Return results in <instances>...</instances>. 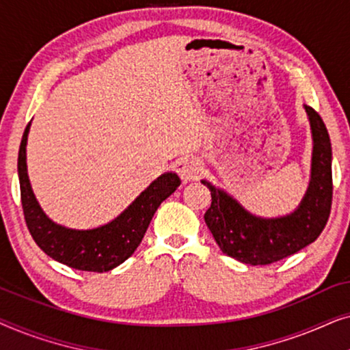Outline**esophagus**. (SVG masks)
<instances>
[{
    "instance_id": "obj_1",
    "label": "esophagus",
    "mask_w": 350,
    "mask_h": 350,
    "mask_svg": "<svg viewBox=\"0 0 350 350\" xmlns=\"http://www.w3.org/2000/svg\"><path fill=\"white\" fill-rule=\"evenodd\" d=\"M175 170L178 172L181 180L185 181L196 180L200 174V162L193 156L181 157V159L176 161Z\"/></svg>"
}]
</instances>
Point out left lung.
Instances as JSON below:
<instances>
[{
  "label": "left lung",
  "mask_w": 350,
  "mask_h": 350,
  "mask_svg": "<svg viewBox=\"0 0 350 350\" xmlns=\"http://www.w3.org/2000/svg\"><path fill=\"white\" fill-rule=\"evenodd\" d=\"M312 132L310 181L298 208L279 218H261L247 212L226 191L202 180L212 194L204 219L224 255L252 266L271 265L308 247L323 231L333 199L332 142L314 108L304 105Z\"/></svg>",
  "instance_id": "1"
}]
</instances>
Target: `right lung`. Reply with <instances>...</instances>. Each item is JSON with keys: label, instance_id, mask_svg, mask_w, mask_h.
<instances>
[{"label": "right lung", "instance_id": "add662e5", "mask_svg": "<svg viewBox=\"0 0 350 350\" xmlns=\"http://www.w3.org/2000/svg\"><path fill=\"white\" fill-rule=\"evenodd\" d=\"M31 124V122H30ZM28 124L18 150L17 172L21 181L22 208L36 245L52 260L73 269L107 272L132 256L140 245L156 210L180 186L178 175L165 172L148 186L124 212L103 226L94 229H70L47 218L33 194L27 174Z\"/></svg>", "mask_w": 350, "mask_h": 350}]
</instances>
